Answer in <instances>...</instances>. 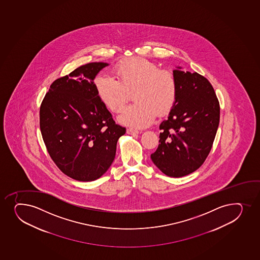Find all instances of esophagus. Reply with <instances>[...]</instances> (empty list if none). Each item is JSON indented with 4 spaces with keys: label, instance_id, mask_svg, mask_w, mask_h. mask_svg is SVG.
Masks as SVG:
<instances>
[{
    "label": "esophagus",
    "instance_id": "obj_1",
    "mask_svg": "<svg viewBox=\"0 0 260 260\" xmlns=\"http://www.w3.org/2000/svg\"><path fill=\"white\" fill-rule=\"evenodd\" d=\"M127 134L128 135H137L139 134V132L137 131V129H135V128H127Z\"/></svg>",
    "mask_w": 260,
    "mask_h": 260
}]
</instances>
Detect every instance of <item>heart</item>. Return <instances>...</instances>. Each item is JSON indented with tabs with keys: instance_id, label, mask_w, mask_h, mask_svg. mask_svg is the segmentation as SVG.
<instances>
[{
	"instance_id": "obj_1",
	"label": "heart",
	"mask_w": 260,
	"mask_h": 260,
	"mask_svg": "<svg viewBox=\"0 0 260 260\" xmlns=\"http://www.w3.org/2000/svg\"><path fill=\"white\" fill-rule=\"evenodd\" d=\"M116 78L99 75L93 81L100 101L117 112L132 93L134 103L118 116L119 123L135 128H146L155 115L167 113L176 101L177 81L170 70H160L155 62L144 58L123 61L116 69Z\"/></svg>"
}]
</instances>
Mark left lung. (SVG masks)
Listing matches in <instances>:
<instances>
[{"mask_svg": "<svg viewBox=\"0 0 260 260\" xmlns=\"http://www.w3.org/2000/svg\"><path fill=\"white\" fill-rule=\"evenodd\" d=\"M176 101L159 124V146L151 159L169 177L199 169L212 148L220 121V105L212 85L197 72L176 67Z\"/></svg>", "mask_w": 260, "mask_h": 260, "instance_id": "obj_1", "label": "left lung"}]
</instances>
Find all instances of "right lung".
I'll return each mask as SVG.
<instances>
[{"instance_id": "right-lung-1", "label": "right lung", "mask_w": 260, "mask_h": 260, "mask_svg": "<svg viewBox=\"0 0 260 260\" xmlns=\"http://www.w3.org/2000/svg\"><path fill=\"white\" fill-rule=\"evenodd\" d=\"M108 65L91 62L57 79L40 106V131L48 153L62 173L78 181L101 178L114 160L117 140L125 134L93 84Z\"/></svg>"}]
</instances>
